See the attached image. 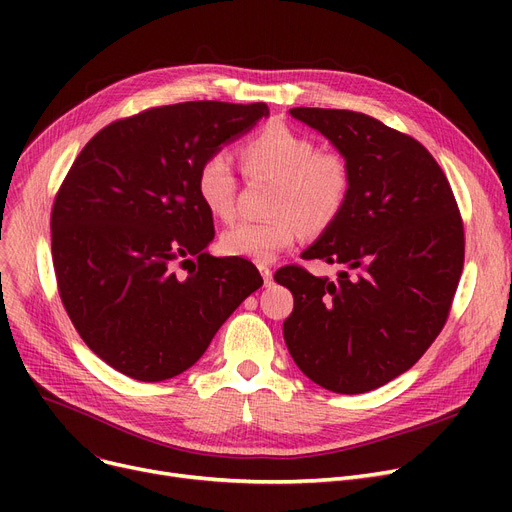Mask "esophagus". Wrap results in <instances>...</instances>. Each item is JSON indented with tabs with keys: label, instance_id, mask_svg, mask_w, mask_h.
<instances>
[{
	"label": "esophagus",
	"instance_id": "obj_1",
	"mask_svg": "<svg viewBox=\"0 0 512 512\" xmlns=\"http://www.w3.org/2000/svg\"><path fill=\"white\" fill-rule=\"evenodd\" d=\"M257 267H259V272H261V276H263L265 286H272V282H274V278H272V267L265 265V263H259Z\"/></svg>",
	"mask_w": 512,
	"mask_h": 512
}]
</instances>
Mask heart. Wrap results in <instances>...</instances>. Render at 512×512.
I'll return each mask as SVG.
<instances>
[{"instance_id":"1","label":"heart","mask_w":512,"mask_h":512,"mask_svg":"<svg viewBox=\"0 0 512 512\" xmlns=\"http://www.w3.org/2000/svg\"><path fill=\"white\" fill-rule=\"evenodd\" d=\"M238 157L247 174L278 180L272 203L278 215L274 220H242L226 228L220 247L230 257L272 261L297 245L303 226L321 230L332 224L351 191L348 161L338 151L317 149L307 134L284 124L259 130L238 147ZM195 184L211 215L220 220L232 218L238 182L224 155H209L197 170Z\"/></svg>"}]
</instances>
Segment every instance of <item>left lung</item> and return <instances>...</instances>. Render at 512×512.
Returning <instances> with one entry per match:
<instances>
[{
	"instance_id": "obj_1",
	"label": "left lung",
	"mask_w": 512,
	"mask_h": 512,
	"mask_svg": "<svg viewBox=\"0 0 512 512\" xmlns=\"http://www.w3.org/2000/svg\"><path fill=\"white\" fill-rule=\"evenodd\" d=\"M348 161L351 191L303 259L336 263L332 282L299 265L274 280L294 297L288 351L309 380L363 394L411 369L446 324L465 261L452 188L409 134L348 110L292 107Z\"/></svg>"
}]
</instances>
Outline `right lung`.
<instances>
[{"label": "right lung", "instance_id": "obj_1", "mask_svg": "<svg viewBox=\"0 0 512 512\" xmlns=\"http://www.w3.org/2000/svg\"><path fill=\"white\" fill-rule=\"evenodd\" d=\"M267 116L265 103L153 107L99 130L62 182L51 211L62 303L91 351L128 378L164 382L193 367L263 284L251 261L205 251L215 232L195 178Z\"/></svg>", "mask_w": 512, "mask_h": 512}]
</instances>
